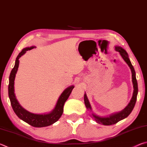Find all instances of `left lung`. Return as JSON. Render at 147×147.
<instances>
[{
	"label": "left lung",
	"instance_id": "obj_1",
	"mask_svg": "<svg viewBox=\"0 0 147 147\" xmlns=\"http://www.w3.org/2000/svg\"><path fill=\"white\" fill-rule=\"evenodd\" d=\"M115 49L116 51L119 52L120 55L124 59V61L127 63L128 67L130 69L131 72V78H132L131 80H132L134 87V92L132 97H131L130 102L128 103V105L126 106L123 110L119 111V112L111 113L108 116H100L93 112L91 104L89 103L88 96H87L86 93H85V94H84V103H85L86 108L88 109V111L91 112L90 116L92 118L94 119V120L95 121L96 123L98 124H103V125H111V124H116L117 123H118L119 121L127 117L131 112V111L133 110L134 106H135L137 100V96H138V82H137L136 77V72L135 70H134L133 65L131 63L130 59H129L128 53H126L125 50L122 48L121 47L115 46Z\"/></svg>",
	"mask_w": 147,
	"mask_h": 147
}]
</instances>
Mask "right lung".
I'll return each instance as SVG.
<instances>
[{
	"mask_svg": "<svg viewBox=\"0 0 147 147\" xmlns=\"http://www.w3.org/2000/svg\"><path fill=\"white\" fill-rule=\"evenodd\" d=\"M34 48H36V47L32 46L30 47H26V48L22 50V51L17 56L14 67L11 70L10 75L9 77L8 95L12 108H13L14 112L16 113L20 119L26 122V123L29 124L30 125L34 126V127L41 128L51 125V124H54L58 121V119L60 118L62 113H63L64 104L65 102V101L67 100L74 86L73 85L65 89L63 93L61 94V95L59 96L58 100H57L54 108L51 112L45 113H34L30 112V111H27L26 109L23 108L21 104H19L18 100H17L16 94H15L14 81L19 67V59L22 56L24 55L26 53V51L32 50Z\"/></svg>",
	"mask_w": 147,
	"mask_h": 147,
	"instance_id": "add662e5",
	"label": "right lung"
}]
</instances>
